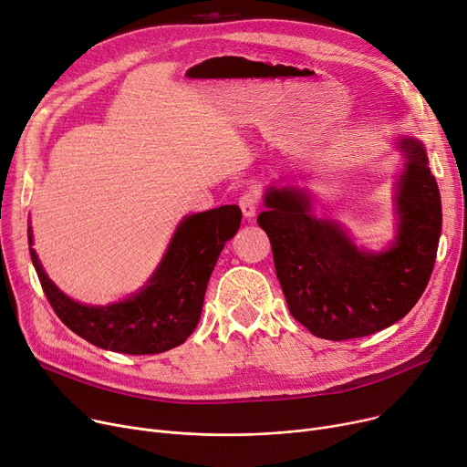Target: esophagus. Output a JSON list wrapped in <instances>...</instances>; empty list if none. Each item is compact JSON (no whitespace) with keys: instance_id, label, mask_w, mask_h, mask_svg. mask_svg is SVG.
Returning a JSON list of instances; mask_svg holds the SVG:
<instances>
[{"instance_id":"1","label":"esophagus","mask_w":467,"mask_h":467,"mask_svg":"<svg viewBox=\"0 0 467 467\" xmlns=\"http://www.w3.org/2000/svg\"><path fill=\"white\" fill-rule=\"evenodd\" d=\"M238 206L246 219H254L257 213V206H259V194L257 191H246L238 201Z\"/></svg>"}]
</instances>
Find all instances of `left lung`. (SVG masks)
Returning a JSON list of instances; mask_svg holds the SVG:
<instances>
[{
    "label": "left lung",
    "mask_w": 467,
    "mask_h": 467,
    "mask_svg": "<svg viewBox=\"0 0 467 467\" xmlns=\"http://www.w3.org/2000/svg\"><path fill=\"white\" fill-rule=\"evenodd\" d=\"M398 150V231L382 252L358 248L340 223L317 217L306 189L271 185L263 196L257 223L271 240L289 312L316 337L347 340L389 327L430 282L443 223L439 187L422 141L401 136Z\"/></svg>",
    "instance_id": "8db88e82"
}]
</instances>
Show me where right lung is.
Here are the masks:
<instances>
[{"label":"right lung","mask_w":467,"mask_h":467,"mask_svg":"<svg viewBox=\"0 0 467 467\" xmlns=\"http://www.w3.org/2000/svg\"><path fill=\"white\" fill-rule=\"evenodd\" d=\"M240 219L236 204L183 217L151 278L130 297L106 306L69 299L47 276L32 248V229L28 244L41 287L64 326L98 348L132 356L161 354L180 347L199 324L208 280Z\"/></svg>","instance_id":"1"}]
</instances>
